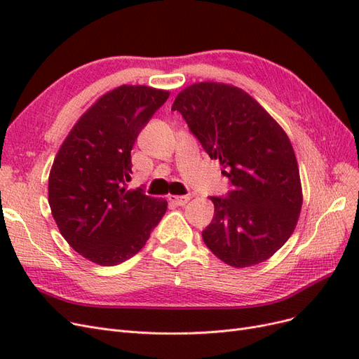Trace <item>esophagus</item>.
Returning <instances> with one entry per match:
<instances>
[{"instance_id": "34e87169", "label": "esophagus", "mask_w": 359, "mask_h": 359, "mask_svg": "<svg viewBox=\"0 0 359 359\" xmlns=\"http://www.w3.org/2000/svg\"><path fill=\"white\" fill-rule=\"evenodd\" d=\"M189 201H190V194H184V196H169V202L177 206L186 205Z\"/></svg>"}]
</instances>
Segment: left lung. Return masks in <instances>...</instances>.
I'll list each match as a JSON object with an SVG mask.
<instances>
[{
    "label": "left lung",
    "instance_id": "1",
    "mask_svg": "<svg viewBox=\"0 0 359 359\" xmlns=\"http://www.w3.org/2000/svg\"><path fill=\"white\" fill-rule=\"evenodd\" d=\"M191 135L229 180L224 196H211L212 222L205 245L224 264L244 268L269 259L295 229L301 181L287 135L253 97L232 85L201 82L172 104Z\"/></svg>",
    "mask_w": 359,
    "mask_h": 359
}]
</instances>
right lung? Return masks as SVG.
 I'll return each mask as SVG.
<instances>
[{
  "label": "right lung",
  "mask_w": 359,
  "mask_h": 359,
  "mask_svg": "<svg viewBox=\"0 0 359 359\" xmlns=\"http://www.w3.org/2000/svg\"><path fill=\"white\" fill-rule=\"evenodd\" d=\"M169 93L123 85L86 111L64 140L49 175V206L61 235L94 264L114 266L145 245L165 199L128 190L132 148Z\"/></svg>",
  "instance_id": "1"
}]
</instances>
